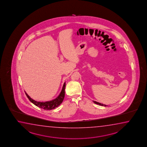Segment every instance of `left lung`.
Returning a JSON list of instances; mask_svg holds the SVG:
<instances>
[{
	"instance_id": "1",
	"label": "left lung",
	"mask_w": 147,
	"mask_h": 147,
	"mask_svg": "<svg viewBox=\"0 0 147 147\" xmlns=\"http://www.w3.org/2000/svg\"><path fill=\"white\" fill-rule=\"evenodd\" d=\"M93 102L95 103V104H98V105H101V106H107L106 105H104V104H101V103H99V102H97L95 101H93Z\"/></svg>"
}]
</instances>
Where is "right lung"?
<instances>
[{"instance_id": "add662e5", "label": "right lung", "mask_w": 147, "mask_h": 147, "mask_svg": "<svg viewBox=\"0 0 147 147\" xmlns=\"http://www.w3.org/2000/svg\"><path fill=\"white\" fill-rule=\"evenodd\" d=\"M65 82L63 84L61 92L59 94V96L55 99L49 101H36L30 97L25 92V93L27 98H28V99L30 100V101L34 104L36 106H38L41 109H44L45 110H51L53 109H55L57 106H59L63 101V99L65 97Z\"/></svg>"}]
</instances>
